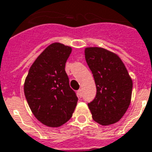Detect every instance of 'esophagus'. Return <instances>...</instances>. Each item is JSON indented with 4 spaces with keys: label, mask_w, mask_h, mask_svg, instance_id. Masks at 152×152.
<instances>
[{
    "label": "esophagus",
    "mask_w": 152,
    "mask_h": 152,
    "mask_svg": "<svg viewBox=\"0 0 152 152\" xmlns=\"http://www.w3.org/2000/svg\"><path fill=\"white\" fill-rule=\"evenodd\" d=\"M77 94H78V97H82V89L81 88L77 91Z\"/></svg>",
    "instance_id": "1"
}]
</instances>
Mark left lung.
<instances>
[{"mask_svg": "<svg viewBox=\"0 0 152 152\" xmlns=\"http://www.w3.org/2000/svg\"><path fill=\"white\" fill-rule=\"evenodd\" d=\"M84 54L97 88L96 97L88 104L93 119L102 126L116 123L130 105L132 78L113 52L101 47H87Z\"/></svg>", "mask_w": 152, "mask_h": 152, "instance_id": "1", "label": "left lung"}]
</instances>
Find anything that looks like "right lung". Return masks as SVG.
<instances>
[{
    "label": "right lung",
    "mask_w": 152,
    "mask_h": 152,
    "mask_svg": "<svg viewBox=\"0 0 152 152\" xmlns=\"http://www.w3.org/2000/svg\"><path fill=\"white\" fill-rule=\"evenodd\" d=\"M70 46L51 44L30 67L24 83V93L37 120L50 127H58L69 120L78 98L69 86L65 64Z\"/></svg>",
    "instance_id": "add662e5"
}]
</instances>
